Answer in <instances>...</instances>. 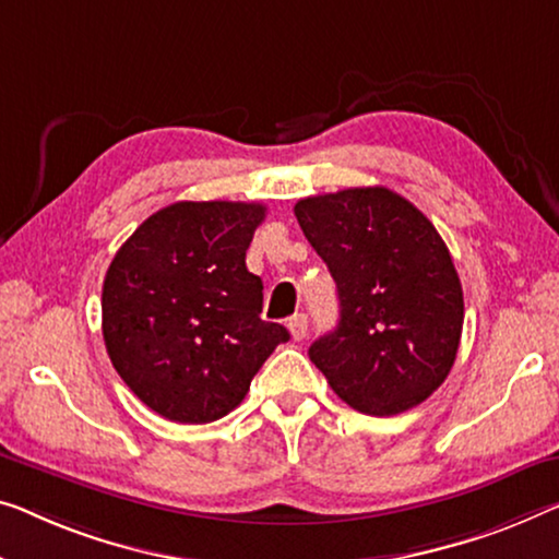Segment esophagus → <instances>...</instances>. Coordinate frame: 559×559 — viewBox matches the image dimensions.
Segmentation results:
<instances>
[{
  "mask_svg": "<svg viewBox=\"0 0 559 559\" xmlns=\"http://www.w3.org/2000/svg\"><path fill=\"white\" fill-rule=\"evenodd\" d=\"M288 331H290V336H294V341H304L306 333H308V319H306V316L304 313L290 316V319H288Z\"/></svg>",
  "mask_w": 559,
  "mask_h": 559,
  "instance_id": "obj_1",
  "label": "esophagus"
}]
</instances>
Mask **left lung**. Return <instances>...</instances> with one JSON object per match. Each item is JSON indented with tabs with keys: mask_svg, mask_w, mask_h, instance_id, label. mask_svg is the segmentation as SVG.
Here are the masks:
<instances>
[{
	"mask_svg": "<svg viewBox=\"0 0 559 559\" xmlns=\"http://www.w3.org/2000/svg\"><path fill=\"white\" fill-rule=\"evenodd\" d=\"M329 265L341 319L308 348L356 412L402 414L444 384L462 338L464 296L431 221L389 188H346L294 207Z\"/></svg>",
	"mask_w": 559,
	"mask_h": 559,
	"instance_id": "obj_1",
	"label": "left lung"
}]
</instances>
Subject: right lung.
<instances>
[{
    "instance_id": "add662e5",
    "label": "right lung",
    "mask_w": 559,
    "mask_h": 559,
    "mask_svg": "<svg viewBox=\"0 0 559 559\" xmlns=\"http://www.w3.org/2000/svg\"><path fill=\"white\" fill-rule=\"evenodd\" d=\"M263 218L261 203L180 200L150 215L107 269V354L132 394L165 419L226 416L290 338L261 319L263 283L246 269Z\"/></svg>"
}]
</instances>
